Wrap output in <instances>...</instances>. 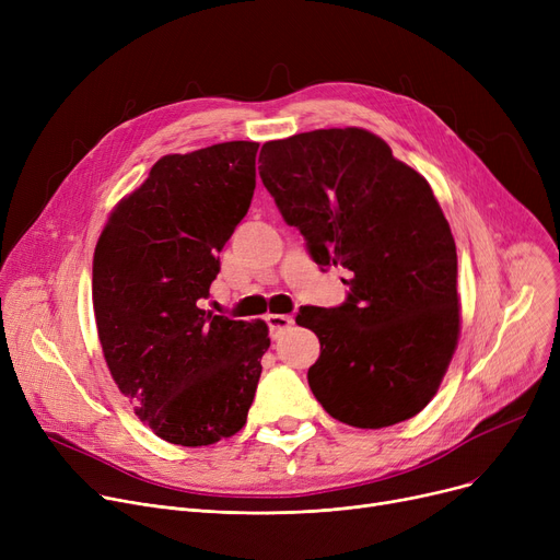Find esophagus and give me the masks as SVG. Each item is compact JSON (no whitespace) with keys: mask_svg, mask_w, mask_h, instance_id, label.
Listing matches in <instances>:
<instances>
[{"mask_svg":"<svg viewBox=\"0 0 560 560\" xmlns=\"http://www.w3.org/2000/svg\"><path fill=\"white\" fill-rule=\"evenodd\" d=\"M265 322H268V327H270V336L272 338H279L285 329H290V325H292V317L290 315H279V313H270V315H265Z\"/></svg>","mask_w":560,"mask_h":560,"instance_id":"obj_1","label":"esophagus"}]
</instances>
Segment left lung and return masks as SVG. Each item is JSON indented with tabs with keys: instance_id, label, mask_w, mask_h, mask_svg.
I'll list each match as a JSON object with an SVG mask.
<instances>
[{
	"instance_id": "obj_1",
	"label": "left lung",
	"mask_w": 560,
	"mask_h": 560,
	"mask_svg": "<svg viewBox=\"0 0 560 560\" xmlns=\"http://www.w3.org/2000/svg\"><path fill=\"white\" fill-rule=\"evenodd\" d=\"M258 174L322 270L351 272L336 308L302 306L319 338L308 386L349 427L418 416L438 393L460 331L456 243L431 186L378 136L317 129L260 150Z\"/></svg>"
}]
</instances>
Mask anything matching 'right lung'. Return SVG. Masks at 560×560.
Here are the masks:
<instances>
[{
	"label": "right lung",
	"mask_w": 560,
	"mask_h": 560,
	"mask_svg": "<svg viewBox=\"0 0 560 560\" xmlns=\"http://www.w3.org/2000/svg\"><path fill=\"white\" fill-rule=\"evenodd\" d=\"M258 142L167 154L115 206L93 258V308L110 376L136 416L182 447L238 433L270 347L262 319L203 308L220 252L247 215Z\"/></svg>",
	"instance_id": "1"
}]
</instances>
